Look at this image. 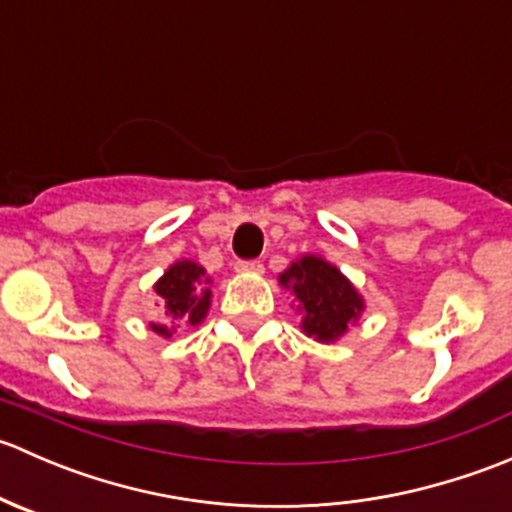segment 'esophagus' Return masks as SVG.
Returning <instances> with one entry per match:
<instances>
[{
    "instance_id": "1",
    "label": "esophagus",
    "mask_w": 512,
    "mask_h": 512,
    "mask_svg": "<svg viewBox=\"0 0 512 512\" xmlns=\"http://www.w3.org/2000/svg\"><path fill=\"white\" fill-rule=\"evenodd\" d=\"M235 272H255V275H260V272H262V262H257V260L237 262Z\"/></svg>"
}]
</instances>
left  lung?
<instances>
[{
  "label": "left lung",
  "instance_id": "1",
  "mask_svg": "<svg viewBox=\"0 0 512 512\" xmlns=\"http://www.w3.org/2000/svg\"><path fill=\"white\" fill-rule=\"evenodd\" d=\"M280 287L292 297L299 329L319 344H334L366 312V299L337 265L322 255H299L277 275Z\"/></svg>",
  "mask_w": 512,
  "mask_h": 512
}]
</instances>
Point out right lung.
I'll list each match as a JSON object with an SVG mask.
<instances>
[{"mask_svg": "<svg viewBox=\"0 0 512 512\" xmlns=\"http://www.w3.org/2000/svg\"><path fill=\"white\" fill-rule=\"evenodd\" d=\"M213 277L200 262L180 257L158 277L156 289L160 319L151 322V332L160 339H175L180 329L200 327L213 304Z\"/></svg>", "mask_w": 512, "mask_h": 512, "instance_id": "add662e5", "label": "right lung"}]
</instances>
